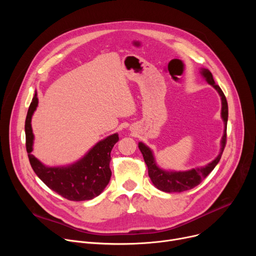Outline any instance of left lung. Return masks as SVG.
I'll list each match as a JSON object with an SVG mask.
<instances>
[{"label": "left lung", "mask_w": 256, "mask_h": 256, "mask_svg": "<svg viewBox=\"0 0 256 256\" xmlns=\"http://www.w3.org/2000/svg\"><path fill=\"white\" fill-rule=\"evenodd\" d=\"M202 76L206 78L208 80V83L210 84L214 89H216L222 100V118L224 120V135L222 137L221 141V152L219 156L214 158L212 163L206 165V167H201V168H196L192 169L189 171H182V172H168L165 170L160 169L156 162H154V158L152 152V150L144 145L142 142L139 143V148L143 154L144 160L147 165V168H148V176L152 182V184L158 188V190L167 192V193H180L184 191L191 190L196 186H198L201 182H202L208 174L214 170V168L216 167V165L219 163V160L221 158V156L223 154V150L225 148L226 145V128H227V119H228V106H227V100L224 96L223 91L214 83L212 74L210 70H202Z\"/></svg>", "instance_id": "left-lung-1"}]
</instances>
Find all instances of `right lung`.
I'll list each match as a JSON object with an SVG mask.
<instances>
[{
    "mask_svg": "<svg viewBox=\"0 0 256 256\" xmlns=\"http://www.w3.org/2000/svg\"><path fill=\"white\" fill-rule=\"evenodd\" d=\"M38 104L37 94L30 104L26 117V148L30 164L50 190L72 201L90 200L98 196L109 184L112 172L110 169L111 150L119 137L117 134L100 141L76 163L67 167H46L31 154L33 148V132L31 118Z\"/></svg>",
    "mask_w": 256,
    "mask_h": 256,
    "instance_id": "obj_1",
    "label": "right lung"
}]
</instances>
